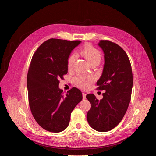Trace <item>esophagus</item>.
Here are the masks:
<instances>
[{
	"instance_id": "obj_1",
	"label": "esophagus",
	"mask_w": 156,
	"mask_h": 156,
	"mask_svg": "<svg viewBox=\"0 0 156 156\" xmlns=\"http://www.w3.org/2000/svg\"><path fill=\"white\" fill-rule=\"evenodd\" d=\"M82 95H83V99H86V94L84 93H82Z\"/></svg>"
}]
</instances>
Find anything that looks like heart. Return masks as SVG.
Wrapping results in <instances>:
<instances>
[{"label": "heart", "mask_w": 156, "mask_h": 156, "mask_svg": "<svg viewBox=\"0 0 156 156\" xmlns=\"http://www.w3.org/2000/svg\"><path fill=\"white\" fill-rule=\"evenodd\" d=\"M81 54L84 57L91 65H98L102 58V54L101 52L93 46L89 44H86L80 51ZM76 55L71 54L66 61V66L68 69H72L74 62L76 60ZM94 81V78L92 76L87 75H78L74 79L75 84L78 87L83 90H86L90 86L91 83Z\"/></svg>", "instance_id": "b5f03b06"}]
</instances>
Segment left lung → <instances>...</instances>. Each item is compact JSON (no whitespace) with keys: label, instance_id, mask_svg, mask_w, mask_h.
<instances>
[{"label":"left lung","instance_id":"obj_1","mask_svg":"<svg viewBox=\"0 0 156 156\" xmlns=\"http://www.w3.org/2000/svg\"><path fill=\"white\" fill-rule=\"evenodd\" d=\"M99 46L104 51L105 63L97 90L105 92L100 101L93 94L86 95L91 104L87 120L95 130L105 132L114 128L126 112L131 96L133 73L129 59L118 44L101 40Z\"/></svg>","mask_w":156,"mask_h":156}]
</instances>
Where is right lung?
Returning <instances> with one entry per match:
<instances>
[{
    "mask_svg": "<svg viewBox=\"0 0 156 156\" xmlns=\"http://www.w3.org/2000/svg\"><path fill=\"white\" fill-rule=\"evenodd\" d=\"M80 41L49 39L33 55L27 75L28 102L32 115L44 129L58 133L69 126L71 113L82 100L81 92L73 87L65 95L59 79L67 73L66 61Z\"/></svg>",
    "mask_w": 156,
    "mask_h": 156,
    "instance_id": "add662e5",
    "label": "right lung"
}]
</instances>
